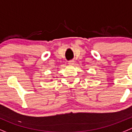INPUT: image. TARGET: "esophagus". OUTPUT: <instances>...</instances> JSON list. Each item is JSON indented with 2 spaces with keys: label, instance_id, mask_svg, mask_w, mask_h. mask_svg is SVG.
<instances>
[{
  "label": "esophagus",
  "instance_id": "1",
  "mask_svg": "<svg viewBox=\"0 0 132 132\" xmlns=\"http://www.w3.org/2000/svg\"><path fill=\"white\" fill-rule=\"evenodd\" d=\"M68 64L69 65L74 64V60H70V61L68 62Z\"/></svg>",
  "mask_w": 132,
  "mask_h": 132
}]
</instances>
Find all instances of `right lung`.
<instances>
[{
	"mask_svg": "<svg viewBox=\"0 0 132 132\" xmlns=\"http://www.w3.org/2000/svg\"><path fill=\"white\" fill-rule=\"evenodd\" d=\"M51 80H52V79H51Z\"/></svg>",
	"mask_w": 132,
	"mask_h": 132,
	"instance_id": "obj_1",
	"label": "right lung"
}]
</instances>
